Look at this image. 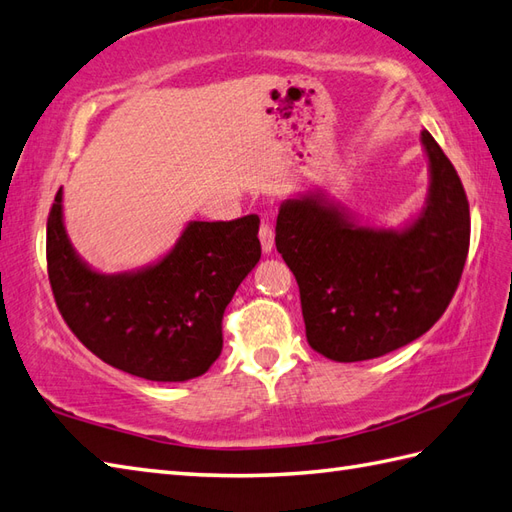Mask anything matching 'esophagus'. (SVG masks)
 <instances>
[{
	"label": "esophagus",
	"mask_w": 512,
	"mask_h": 512,
	"mask_svg": "<svg viewBox=\"0 0 512 512\" xmlns=\"http://www.w3.org/2000/svg\"><path fill=\"white\" fill-rule=\"evenodd\" d=\"M259 242H261V251L264 253H270L272 246H275V231H272L270 224H261L259 229Z\"/></svg>",
	"instance_id": "34e87169"
}]
</instances>
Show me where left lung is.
Listing matches in <instances>:
<instances>
[{"label":"left lung","instance_id":"left-lung-1","mask_svg":"<svg viewBox=\"0 0 512 512\" xmlns=\"http://www.w3.org/2000/svg\"><path fill=\"white\" fill-rule=\"evenodd\" d=\"M430 185L399 227L362 220L323 189L283 200L275 244L301 292L310 347L362 362L406 347L443 316L469 251V202L454 165L421 130Z\"/></svg>","mask_w":512,"mask_h":512}]
</instances>
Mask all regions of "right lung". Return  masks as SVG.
<instances>
[{
    "label": "right lung",
    "instance_id": "1",
    "mask_svg": "<svg viewBox=\"0 0 512 512\" xmlns=\"http://www.w3.org/2000/svg\"><path fill=\"white\" fill-rule=\"evenodd\" d=\"M259 218L192 220L168 253L124 272L95 270L65 229L63 187L47 218L58 310L85 347L150 382H187L222 353V314L261 257Z\"/></svg>",
    "mask_w": 512,
    "mask_h": 512
}]
</instances>
